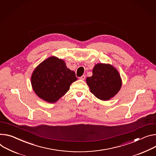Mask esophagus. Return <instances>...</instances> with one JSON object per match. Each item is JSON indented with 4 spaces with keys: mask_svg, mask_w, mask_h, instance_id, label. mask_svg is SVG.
I'll return each instance as SVG.
<instances>
[{
    "mask_svg": "<svg viewBox=\"0 0 156 156\" xmlns=\"http://www.w3.org/2000/svg\"><path fill=\"white\" fill-rule=\"evenodd\" d=\"M80 80H84V79H85V75H82L81 77H80Z\"/></svg>",
    "mask_w": 156,
    "mask_h": 156,
    "instance_id": "obj_1",
    "label": "esophagus"
}]
</instances>
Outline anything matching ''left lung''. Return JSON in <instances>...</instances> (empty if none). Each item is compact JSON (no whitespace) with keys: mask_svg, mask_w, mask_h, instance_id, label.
Returning <instances> with one entry per match:
<instances>
[{"mask_svg":"<svg viewBox=\"0 0 156 156\" xmlns=\"http://www.w3.org/2000/svg\"><path fill=\"white\" fill-rule=\"evenodd\" d=\"M87 83L96 98L107 101L120 90L122 80L114 66L109 64L98 63L93 69V75L87 77Z\"/></svg>","mask_w":156,"mask_h":156,"instance_id":"1","label":"left lung"}]
</instances>
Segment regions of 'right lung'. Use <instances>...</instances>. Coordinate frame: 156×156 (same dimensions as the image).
Returning <instances> with one entry per match:
<instances>
[{
    "instance_id": "1",
    "label": "right lung",
    "mask_w": 156,
    "mask_h": 156,
    "mask_svg": "<svg viewBox=\"0 0 156 156\" xmlns=\"http://www.w3.org/2000/svg\"><path fill=\"white\" fill-rule=\"evenodd\" d=\"M76 80L75 73L66 67L63 60L50 56L34 69L31 83L39 98L53 103L65 94Z\"/></svg>"
}]
</instances>
